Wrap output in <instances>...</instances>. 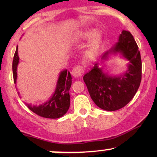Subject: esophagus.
<instances>
[{
  "instance_id": "34e87169",
  "label": "esophagus",
  "mask_w": 157,
  "mask_h": 157,
  "mask_svg": "<svg viewBox=\"0 0 157 157\" xmlns=\"http://www.w3.org/2000/svg\"><path fill=\"white\" fill-rule=\"evenodd\" d=\"M84 69L82 66H77L75 67L71 71V75H73L74 77H80L83 75Z\"/></svg>"
}]
</instances>
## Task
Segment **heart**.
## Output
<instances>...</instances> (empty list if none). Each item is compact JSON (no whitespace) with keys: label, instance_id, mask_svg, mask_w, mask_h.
I'll list each match as a JSON object with an SVG mask.
<instances>
[{"label":"heart","instance_id":"b5f03b06","mask_svg":"<svg viewBox=\"0 0 157 157\" xmlns=\"http://www.w3.org/2000/svg\"><path fill=\"white\" fill-rule=\"evenodd\" d=\"M93 35V32L91 30H86V31L82 32L77 35V39L86 40L89 39L91 35ZM100 41H101V37L98 33H96L93 35L90 40L89 48L85 52V55L88 57H93L97 54L99 46H100Z\"/></svg>","mask_w":157,"mask_h":157}]
</instances>
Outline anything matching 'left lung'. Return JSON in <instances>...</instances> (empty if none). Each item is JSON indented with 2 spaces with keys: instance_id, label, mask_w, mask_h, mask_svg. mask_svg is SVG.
Returning a JSON list of instances; mask_svg holds the SVG:
<instances>
[{
  "instance_id": "left-lung-1",
  "label": "left lung",
  "mask_w": 157,
  "mask_h": 157,
  "mask_svg": "<svg viewBox=\"0 0 157 157\" xmlns=\"http://www.w3.org/2000/svg\"><path fill=\"white\" fill-rule=\"evenodd\" d=\"M120 55L128 61L127 69L118 75L105 72L100 63L83 76L91 98L101 109L109 111L119 110L133 99L140 87L142 79V61L137 44L132 35L123 31L118 42L102 55V63L111 55Z\"/></svg>"
}]
</instances>
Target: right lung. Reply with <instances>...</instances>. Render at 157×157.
Segmentation results:
<instances>
[{
  "mask_svg": "<svg viewBox=\"0 0 157 157\" xmlns=\"http://www.w3.org/2000/svg\"><path fill=\"white\" fill-rule=\"evenodd\" d=\"M19 64L18 47L16 48L12 62L14 82L16 84L17 79V66ZM71 86V76L67 69L61 71L59 74L57 84L53 94L46 102L40 105H26L32 111L45 118L57 119L63 116L70 106L69 89ZM19 94V92H17Z\"/></svg>",
  "mask_w": 157,
  "mask_h": 157,
  "instance_id": "right-lung-1",
  "label": "right lung"
}]
</instances>
